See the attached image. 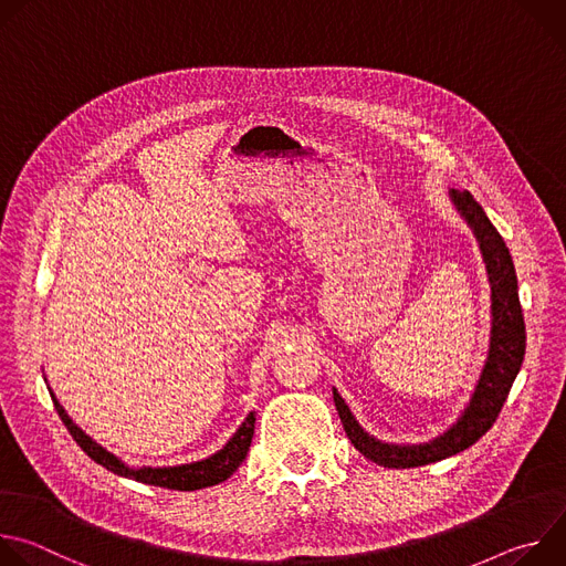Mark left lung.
I'll return each mask as SVG.
<instances>
[{"mask_svg": "<svg viewBox=\"0 0 566 566\" xmlns=\"http://www.w3.org/2000/svg\"><path fill=\"white\" fill-rule=\"evenodd\" d=\"M450 199L461 212V217L472 228L479 249L486 262L491 291H493V329H491V349L489 360L483 365L474 394L463 415L452 428L428 443L417 446H396L382 443L369 437L358 421L354 419L347 402L334 387L336 410L340 415L343 428L354 443V448L365 454L369 461L385 468H417L428 465L441 459H448L472 443H476L497 421L513 380L520 374L524 352H526V327L517 293V275L513 258L504 244L502 234L491 223L483 208L474 201L468 190H450Z\"/></svg>", "mask_w": 566, "mask_h": 566, "instance_id": "8db88e82", "label": "left lung"}]
</instances>
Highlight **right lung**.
<instances>
[{
	"instance_id": "right-lung-1",
	"label": "right lung",
	"mask_w": 566,
	"mask_h": 566,
	"mask_svg": "<svg viewBox=\"0 0 566 566\" xmlns=\"http://www.w3.org/2000/svg\"><path fill=\"white\" fill-rule=\"evenodd\" d=\"M51 398H53V406H55L62 423L66 426L69 434L73 437V441L83 448L96 463L112 470L114 474L136 479L140 483H149V486L172 489V491H199V489H208V486H214V483L226 481L241 465V461L247 459L251 441H253V432H255V412H251L247 417V421L241 423L239 430L232 434V439L208 459H201L195 463H184V465H170V468H129L118 457L107 452L103 446H98L92 437H87L83 430H80L69 419V415L64 412V408L60 406L53 391H51Z\"/></svg>"
}]
</instances>
